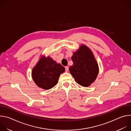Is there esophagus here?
Masks as SVG:
<instances>
[{
    "label": "esophagus",
    "instance_id": "34e87169",
    "mask_svg": "<svg viewBox=\"0 0 131 131\" xmlns=\"http://www.w3.org/2000/svg\"><path fill=\"white\" fill-rule=\"evenodd\" d=\"M69 70V67L68 66H66L65 67V71H68Z\"/></svg>",
    "mask_w": 131,
    "mask_h": 131
}]
</instances>
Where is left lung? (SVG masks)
I'll use <instances>...</instances> for the list:
<instances>
[{
  "mask_svg": "<svg viewBox=\"0 0 131 131\" xmlns=\"http://www.w3.org/2000/svg\"><path fill=\"white\" fill-rule=\"evenodd\" d=\"M73 65L69 71L75 81L80 85L89 86L98 75V64L92 51L85 45H82L71 57Z\"/></svg>",
  "mask_w": 131,
  "mask_h": 131,
  "instance_id": "8db88e82",
  "label": "left lung"
}]
</instances>
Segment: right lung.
Masks as SVG:
<instances>
[{
  "mask_svg": "<svg viewBox=\"0 0 131 131\" xmlns=\"http://www.w3.org/2000/svg\"><path fill=\"white\" fill-rule=\"evenodd\" d=\"M65 70L64 67L50 57L42 56L32 70V78L36 85L49 90L58 83L60 74Z\"/></svg>",
  "mask_w": 131,
  "mask_h": 131,
  "instance_id": "add662e5",
  "label": "right lung"
}]
</instances>
